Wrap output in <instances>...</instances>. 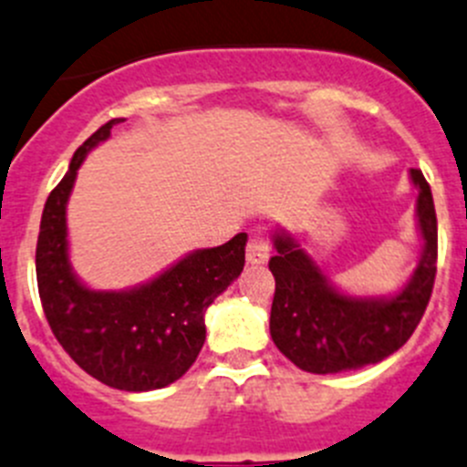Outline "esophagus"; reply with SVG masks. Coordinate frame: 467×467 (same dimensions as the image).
Segmentation results:
<instances>
[{
    "instance_id": "34e87169",
    "label": "esophagus",
    "mask_w": 467,
    "mask_h": 467,
    "mask_svg": "<svg viewBox=\"0 0 467 467\" xmlns=\"http://www.w3.org/2000/svg\"><path fill=\"white\" fill-rule=\"evenodd\" d=\"M267 258H270V242L260 234H254L246 244V260L251 265H263L267 263Z\"/></svg>"
}]
</instances>
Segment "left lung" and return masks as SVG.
<instances>
[{"instance_id": "left-lung-1", "label": "left lung", "mask_w": 467, "mask_h": 467, "mask_svg": "<svg viewBox=\"0 0 467 467\" xmlns=\"http://www.w3.org/2000/svg\"><path fill=\"white\" fill-rule=\"evenodd\" d=\"M419 188L417 218L423 254L398 296L351 297L327 284L318 265L285 233L275 234L270 258L276 288L270 333L276 348L305 372L333 375L379 363L417 330L438 272V216L421 170H410Z\"/></svg>"}]
</instances>
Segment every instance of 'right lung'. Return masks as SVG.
Wrapping results in <instances>:
<instances>
[{"label":"right lung","instance_id":"add662e5","mask_svg":"<svg viewBox=\"0 0 467 467\" xmlns=\"http://www.w3.org/2000/svg\"><path fill=\"white\" fill-rule=\"evenodd\" d=\"M119 123L123 119L109 120L88 137L50 191L36 242V284L46 321L71 360L111 389L140 393L171 384L195 363L207 337V306L244 270L246 233L223 246L192 251L132 291L83 285L67 254V200L88 150Z\"/></svg>","mask_w":467,"mask_h":467}]
</instances>
